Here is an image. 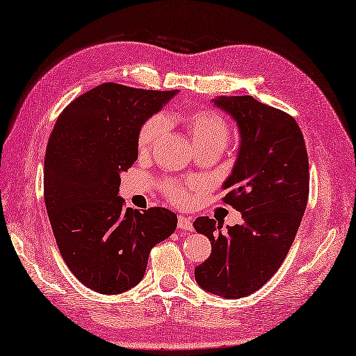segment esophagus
Here are the masks:
<instances>
[{"label":"esophagus","instance_id":"esophagus-1","mask_svg":"<svg viewBox=\"0 0 356 356\" xmlns=\"http://www.w3.org/2000/svg\"><path fill=\"white\" fill-rule=\"evenodd\" d=\"M178 228H179V229H186V231H192V229H193L192 219H190L188 216H183V214H181L179 218H178Z\"/></svg>","mask_w":356,"mask_h":356}]
</instances>
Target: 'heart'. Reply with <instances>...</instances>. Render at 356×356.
Listing matches in <instances>:
<instances>
[{"label":"heart","instance_id":"1","mask_svg":"<svg viewBox=\"0 0 356 356\" xmlns=\"http://www.w3.org/2000/svg\"><path fill=\"white\" fill-rule=\"evenodd\" d=\"M167 122H177L183 125L192 138V142L197 146V149L219 148L223 149L228 143V124L219 113L208 108H197L187 113H175V115H166ZM166 129V123L161 116H152L138 129L137 134V151L140 154H149ZM173 202L184 205L190 201V195L186 188L170 190Z\"/></svg>","mask_w":356,"mask_h":356}]
</instances>
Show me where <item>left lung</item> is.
<instances>
[{
  "instance_id": "1",
  "label": "left lung",
  "mask_w": 356,
  "mask_h": 356,
  "mask_svg": "<svg viewBox=\"0 0 356 356\" xmlns=\"http://www.w3.org/2000/svg\"><path fill=\"white\" fill-rule=\"evenodd\" d=\"M211 102L238 128L237 159L222 188L243 222L227 229L214 219L193 222L211 241V255L195 268V280L208 293L240 299L261 289L289 254L308 201V154L287 113L249 95Z\"/></svg>"
}]
</instances>
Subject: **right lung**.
<instances>
[{"instance_id":"right-lung-1","label":"right lung","mask_w":356,"mask_h":356,"mask_svg":"<svg viewBox=\"0 0 356 356\" xmlns=\"http://www.w3.org/2000/svg\"><path fill=\"white\" fill-rule=\"evenodd\" d=\"M177 93L104 83L56 120L43 164L45 205L66 266L93 291L133 289L151 249L177 228L168 208L140 213L118 196L120 173L137 160L138 129Z\"/></svg>"}]
</instances>
